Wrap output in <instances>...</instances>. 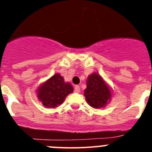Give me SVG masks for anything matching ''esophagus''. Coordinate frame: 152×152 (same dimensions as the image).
Returning <instances> with one entry per match:
<instances>
[{
  "label": "esophagus",
  "mask_w": 152,
  "mask_h": 152,
  "mask_svg": "<svg viewBox=\"0 0 152 152\" xmlns=\"http://www.w3.org/2000/svg\"><path fill=\"white\" fill-rule=\"evenodd\" d=\"M80 91V86L77 85V86H75V92L76 93H79Z\"/></svg>",
  "instance_id": "esophagus-1"
}]
</instances>
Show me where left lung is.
<instances>
[{"instance_id":"left-lung-1","label":"left lung","mask_w":152,"mask_h":152,"mask_svg":"<svg viewBox=\"0 0 152 152\" xmlns=\"http://www.w3.org/2000/svg\"><path fill=\"white\" fill-rule=\"evenodd\" d=\"M84 95L91 107L100 109L105 107L110 101L113 92L103 77L96 72H94L88 77Z\"/></svg>"}]
</instances>
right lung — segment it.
Instances as JSON below:
<instances>
[{
    "label": "right lung",
    "mask_w": 152,
    "mask_h": 152,
    "mask_svg": "<svg viewBox=\"0 0 152 152\" xmlns=\"http://www.w3.org/2000/svg\"><path fill=\"white\" fill-rule=\"evenodd\" d=\"M73 91L72 84L65 82L64 77L56 73L39 86L36 96L45 107L56 108L62 104L65 97Z\"/></svg>",
    "instance_id": "right-lung-1"
}]
</instances>
